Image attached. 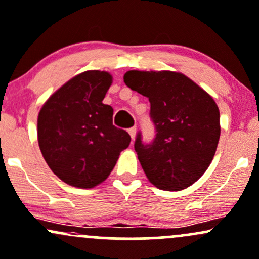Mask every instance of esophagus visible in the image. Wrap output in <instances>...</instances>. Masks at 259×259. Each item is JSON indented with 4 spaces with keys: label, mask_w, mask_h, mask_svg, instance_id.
Returning a JSON list of instances; mask_svg holds the SVG:
<instances>
[{
    "label": "esophagus",
    "mask_w": 259,
    "mask_h": 259,
    "mask_svg": "<svg viewBox=\"0 0 259 259\" xmlns=\"http://www.w3.org/2000/svg\"><path fill=\"white\" fill-rule=\"evenodd\" d=\"M129 134H130V136H132L133 140H135V136H136V126L130 127V129H129Z\"/></svg>",
    "instance_id": "obj_1"
}]
</instances>
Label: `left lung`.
<instances>
[{
	"instance_id": "8db88e82",
	"label": "left lung",
	"mask_w": 259,
	"mask_h": 259,
	"mask_svg": "<svg viewBox=\"0 0 259 259\" xmlns=\"http://www.w3.org/2000/svg\"><path fill=\"white\" fill-rule=\"evenodd\" d=\"M127 87L149 98L155 139L135 151L145 175L162 190L192 186L208 169L220 139V112L212 97L183 73L127 71Z\"/></svg>"
}]
</instances>
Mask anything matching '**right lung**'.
I'll return each mask as SVG.
<instances>
[{"instance_id": "add662e5", "label": "right lung", "mask_w": 259, "mask_h": 259, "mask_svg": "<svg viewBox=\"0 0 259 259\" xmlns=\"http://www.w3.org/2000/svg\"><path fill=\"white\" fill-rule=\"evenodd\" d=\"M110 84L106 71H84L51 95L39 112L42 157L72 187L93 188L106 181L132 140L113 125V108L103 103Z\"/></svg>"}]
</instances>
